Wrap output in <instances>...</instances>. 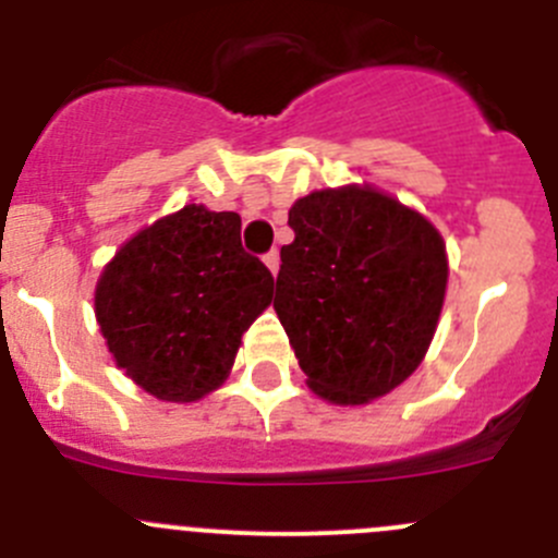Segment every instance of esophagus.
I'll return each instance as SVG.
<instances>
[{"instance_id": "34e87169", "label": "esophagus", "mask_w": 558, "mask_h": 558, "mask_svg": "<svg viewBox=\"0 0 558 558\" xmlns=\"http://www.w3.org/2000/svg\"><path fill=\"white\" fill-rule=\"evenodd\" d=\"M264 264L269 267V272L278 275V269H280V253H278V250H269V253L264 255Z\"/></svg>"}]
</instances>
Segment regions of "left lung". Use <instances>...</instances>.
<instances>
[{"label": "left lung", "instance_id": "8db88e82", "mask_svg": "<svg viewBox=\"0 0 558 558\" xmlns=\"http://www.w3.org/2000/svg\"><path fill=\"white\" fill-rule=\"evenodd\" d=\"M275 311L319 397L366 404L402 385L444 308L446 244L372 186L311 192L289 208Z\"/></svg>", "mask_w": 558, "mask_h": 558}]
</instances>
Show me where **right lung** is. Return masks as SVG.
Here are the masks:
<instances>
[{"label":"right lung","instance_id":"add662e5","mask_svg":"<svg viewBox=\"0 0 558 558\" xmlns=\"http://www.w3.org/2000/svg\"><path fill=\"white\" fill-rule=\"evenodd\" d=\"M275 278L242 247V217L184 206L129 239L104 269L96 319L114 363L161 402L220 388Z\"/></svg>","mask_w":558,"mask_h":558}]
</instances>
